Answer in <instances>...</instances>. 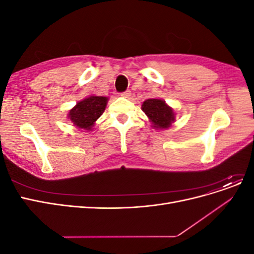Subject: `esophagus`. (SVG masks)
I'll use <instances>...</instances> for the list:
<instances>
[{
  "mask_svg": "<svg viewBox=\"0 0 254 254\" xmlns=\"http://www.w3.org/2000/svg\"><path fill=\"white\" fill-rule=\"evenodd\" d=\"M121 96L125 97V98H130V96H131V91L127 90V91H125V92H123V93L121 94Z\"/></svg>",
  "mask_w": 254,
  "mask_h": 254,
  "instance_id": "obj_1",
  "label": "esophagus"
}]
</instances>
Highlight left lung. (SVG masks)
<instances>
[{"label":"left lung","instance_id":"left-lung-1","mask_svg":"<svg viewBox=\"0 0 254 254\" xmlns=\"http://www.w3.org/2000/svg\"><path fill=\"white\" fill-rule=\"evenodd\" d=\"M142 110L147 115L151 127L156 130H165L176 122V113L172 107L160 98H149L142 104Z\"/></svg>","mask_w":254,"mask_h":254}]
</instances>
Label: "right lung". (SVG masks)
<instances>
[{"label": "right lung", "mask_w": 254, "mask_h": 254, "mask_svg": "<svg viewBox=\"0 0 254 254\" xmlns=\"http://www.w3.org/2000/svg\"><path fill=\"white\" fill-rule=\"evenodd\" d=\"M109 98L106 96L90 95L76 104L67 112V119L78 129L92 131L95 122L104 113Z\"/></svg>", "instance_id": "obj_1"}]
</instances>
